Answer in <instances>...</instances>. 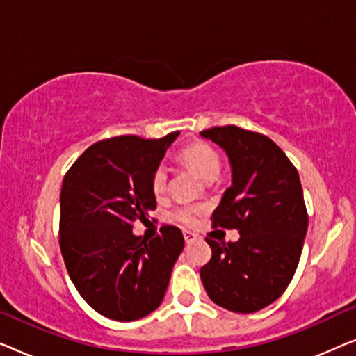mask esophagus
<instances>
[{"mask_svg":"<svg viewBox=\"0 0 356 356\" xmlns=\"http://www.w3.org/2000/svg\"><path fill=\"white\" fill-rule=\"evenodd\" d=\"M183 236H184V241H186L188 245H189V243H194V241L197 240V235H196V233L188 232V230H184V232H183Z\"/></svg>","mask_w":356,"mask_h":356,"instance_id":"esophagus-1","label":"esophagus"}]
</instances>
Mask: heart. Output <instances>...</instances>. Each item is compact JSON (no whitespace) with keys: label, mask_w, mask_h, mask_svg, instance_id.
I'll list each match as a JSON object with an SVG mask.
<instances>
[{"label":"heart","mask_w":356,"mask_h":356,"mask_svg":"<svg viewBox=\"0 0 356 356\" xmlns=\"http://www.w3.org/2000/svg\"><path fill=\"white\" fill-rule=\"evenodd\" d=\"M181 160L188 167H191L199 177L206 181L216 179L220 173V157L216 152V149L207 143H194L186 145L181 150ZM150 188L157 197H162L168 189V168L163 163H160L154 170L152 178H150ZM199 213V207L196 206H179L173 211V217L177 220L193 225L196 222Z\"/></svg>","instance_id":"b5f03b06"}]
</instances>
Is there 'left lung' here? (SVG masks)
Returning <instances> with one entry per match:
<instances>
[{
    "label": "left lung",
    "instance_id": "obj_1",
    "mask_svg": "<svg viewBox=\"0 0 356 356\" xmlns=\"http://www.w3.org/2000/svg\"><path fill=\"white\" fill-rule=\"evenodd\" d=\"M225 150L232 186L212 213L213 227L236 228L240 240H209L201 267L209 298L233 313H254L284 293L298 266L308 230L300 177L274 140L238 126L201 133Z\"/></svg>",
    "mask_w": 356,
    "mask_h": 356
}]
</instances>
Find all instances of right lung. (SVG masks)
<instances>
[{
  "label": "right lung",
  "mask_w": 356,
  "mask_h": 356,
  "mask_svg": "<svg viewBox=\"0 0 356 356\" xmlns=\"http://www.w3.org/2000/svg\"><path fill=\"white\" fill-rule=\"evenodd\" d=\"M178 134L100 140L63 179V259L79 295L108 319L129 323L157 309L184 248L181 230L172 225L150 241L133 233V223L147 220L157 206L150 178Z\"/></svg>",
  "instance_id": "obj_1"
}]
</instances>
